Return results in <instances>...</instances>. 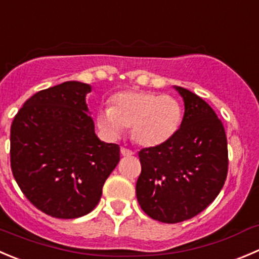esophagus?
Listing matches in <instances>:
<instances>
[{"mask_svg": "<svg viewBox=\"0 0 259 259\" xmlns=\"http://www.w3.org/2000/svg\"><path fill=\"white\" fill-rule=\"evenodd\" d=\"M120 152H121V154L124 155V157H130V155L134 154V152H133V150L127 149V148H124V147H122L121 149H120Z\"/></svg>", "mask_w": 259, "mask_h": 259, "instance_id": "obj_1", "label": "esophagus"}]
</instances>
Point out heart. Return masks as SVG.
<instances>
[{
  "label": "heart",
  "mask_w": 259,
  "mask_h": 259,
  "mask_svg": "<svg viewBox=\"0 0 259 259\" xmlns=\"http://www.w3.org/2000/svg\"><path fill=\"white\" fill-rule=\"evenodd\" d=\"M183 109L170 95L148 91H125L112 96L110 109L97 112V125L109 137L130 127L133 142L153 148L170 139L182 122Z\"/></svg>",
  "instance_id": "b5f03b06"
}]
</instances>
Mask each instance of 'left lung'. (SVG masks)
<instances>
[{
  "label": "left lung",
  "mask_w": 259,
  "mask_h": 259,
  "mask_svg": "<svg viewBox=\"0 0 259 259\" xmlns=\"http://www.w3.org/2000/svg\"><path fill=\"white\" fill-rule=\"evenodd\" d=\"M185 102L178 132L164 144L139 152L142 173L137 199L158 222L175 224L206 209L228 175V142L223 122L201 97L175 86Z\"/></svg>",
  "instance_id": "1"
}]
</instances>
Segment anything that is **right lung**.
Listing matches in <instances>:
<instances>
[{"label":"right lung","instance_id":"1","mask_svg":"<svg viewBox=\"0 0 259 259\" xmlns=\"http://www.w3.org/2000/svg\"><path fill=\"white\" fill-rule=\"evenodd\" d=\"M90 92V84L77 81L36 92L11 125L12 175L36 209L58 219L91 212L120 160L119 145L95 134Z\"/></svg>","mask_w":259,"mask_h":259}]
</instances>
